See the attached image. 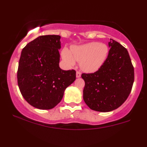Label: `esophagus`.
Returning <instances> with one entry per match:
<instances>
[{
    "label": "esophagus",
    "mask_w": 147,
    "mask_h": 147,
    "mask_svg": "<svg viewBox=\"0 0 147 147\" xmlns=\"http://www.w3.org/2000/svg\"><path fill=\"white\" fill-rule=\"evenodd\" d=\"M81 76V73L80 72H79V71H77L76 72V77L77 78H80V77Z\"/></svg>",
    "instance_id": "esophagus-1"
}]
</instances>
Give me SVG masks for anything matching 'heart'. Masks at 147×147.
<instances>
[{
    "label": "heart",
    "instance_id": "1",
    "mask_svg": "<svg viewBox=\"0 0 147 147\" xmlns=\"http://www.w3.org/2000/svg\"><path fill=\"white\" fill-rule=\"evenodd\" d=\"M108 53V48L105 44L93 42L73 47L71 54L67 49H64L62 57L70 66L75 64V60L80 61V67L83 71L92 73L102 65Z\"/></svg>",
    "mask_w": 147,
    "mask_h": 147
}]
</instances>
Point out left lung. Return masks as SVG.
I'll return each instance as SVG.
<instances>
[{"instance_id":"1","label":"left lung","mask_w":147,"mask_h":147,"mask_svg":"<svg viewBox=\"0 0 147 147\" xmlns=\"http://www.w3.org/2000/svg\"><path fill=\"white\" fill-rule=\"evenodd\" d=\"M108 55L97 71L83 73L84 102L93 110L108 112L121 106L130 94L134 81V69L128 52L110 39Z\"/></svg>"}]
</instances>
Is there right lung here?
I'll return each instance as SVG.
<instances>
[{
  "instance_id": "obj_1",
  "label": "right lung",
  "mask_w": 147,
  "mask_h": 147,
  "mask_svg": "<svg viewBox=\"0 0 147 147\" xmlns=\"http://www.w3.org/2000/svg\"><path fill=\"white\" fill-rule=\"evenodd\" d=\"M60 38L58 35L41 36L21 52L17 83L24 98L34 108H54L76 80L75 71H64L59 66Z\"/></svg>"
}]
</instances>
